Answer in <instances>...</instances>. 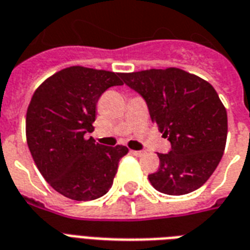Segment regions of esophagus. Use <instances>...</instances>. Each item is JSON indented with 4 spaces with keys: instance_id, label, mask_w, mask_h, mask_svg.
Masks as SVG:
<instances>
[{
    "instance_id": "esophagus-1",
    "label": "esophagus",
    "mask_w": 250,
    "mask_h": 250,
    "mask_svg": "<svg viewBox=\"0 0 250 250\" xmlns=\"http://www.w3.org/2000/svg\"><path fill=\"white\" fill-rule=\"evenodd\" d=\"M131 154H133V155H135V156H143L145 155V154H146V151H143V150H139V151H131Z\"/></svg>"
}]
</instances>
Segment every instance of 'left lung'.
Segmentation results:
<instances>
[{"label": "left lung", "instance_id": "obj_1", "mask_svg": "<svg viewBox=\"0 0 250 250\" xmlns=\"http://www.w3.org/2000/svg\"><path fill=\"white\" fill-rule=\"evenodd\" d=\"M120 77L145 99L151 121L171 142V151L158 154V171L148 175L152 187L169 195L197 190L218 167L227 141V111L215 88L177 67Z\"/></svg>", "mask_w": 250, "mask_h": 250}]
</instances>
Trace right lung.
Wrapping results in <instances>:
<instances>
[{"instance_id": "right-lung-1", "label": "right lung", "mask_w": 250, "mask_h": 250, "mask_svg": "<svg viewBox=\"0 0 250 250\" xmlns=\"http://www.w3.org/2000/svg\"><path fill=\"white\" fill-rule=\"evenodd\" d=\"M120 73L70 66L45 79L32 95L26 116L27 145L36 167L60 194L91 201L112 188L127 147L86 138L94 131L99 98L121 86Z\"/></svg>"}]
</instances>
